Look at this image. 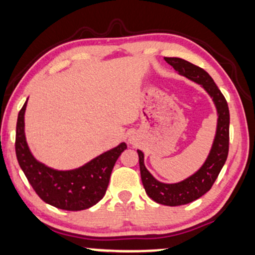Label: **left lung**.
I'll list each match as a JSON object with an SVG mask.
<instances>
[{
	"instance_id": "left-lung-1",
	"label": "left lung",
	"mask_w": 255,
	"mask_h": 255,
	"mask_svg": "<svg viewBox=\"0 0 255 255\" xmlns=\"http://www.w3.org/2000/svg\"><path fill=\"white\" fill-rule=\"evenodd\" d=\"M168 64L173 67L177 74L184 76L194 83L199 84L208 96L217 110V128L210 153L198 171L178 183H163L157 180L144 164V153L137 150L139 157L140 177L146 194L158 204L166 206H179L197 200L204 196L216 181L229 154L230 141V111L226 99L213 78L192 63L179 57H165Z\"/></svg>"
}]
</instances>
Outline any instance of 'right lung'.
Instances as JSON below:
<instances>
[{
	"label": "right lung",
	"instance_id": "1",
	"mask_svg": "<svg viewBox=\"0 0 255 255\" xmlns=\"http://www.w3.org/2000/svg\"><path fill=\"white\" fill-rule=\"evenodd\" d=\"M28 99L18 114L15 150L18 164L26 179L43 201L65 211L90 208L104 197L116 161L127 150L121 143L82 166L72 170H56L41 163L29 148L25 138L24 115Z\"/></svg>",
	"mask_w": 255,
	"mask_h": 255
}]
</instances>
